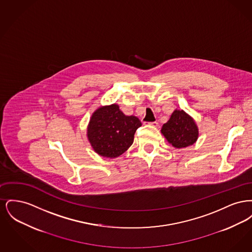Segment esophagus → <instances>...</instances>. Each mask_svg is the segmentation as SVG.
<instances>
[{"label": "esophagus", "mask_w": 252, "mask_h": 252, "mask_svg": "<svg viewBox=\"0 0 252 252\" xmlns=\"http://www.w3.org/2000/svg\"><path fill=\"white\" fill-rule=\"evenodd\" d=\"M144 124H147V125H149V126H155L157 127L158 126V124L157 123V122H151V123H144Z\"/></svg>", "instance_id": "esophagus-1"}]
</instances>
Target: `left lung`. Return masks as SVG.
Instances as JSON below:
<instances>
[{"mask_svg": "<svg viewBox=\"0 0 252 252\" xmlns=\"http://www.w3.org/2000/svg\"><path fill=\"white\" fill-rule=\"evenodd\" d=\"M160 132L169 144L179 149L196 143L199 135L195 121L183 109H175Z\"/></svg>", "mask_w": 252, "mask_h": 252, "instance_id": "8db88e82", "label": "left lung"}]
</instances>
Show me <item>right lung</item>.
<instances>
[{
	"label": "right lung",
	"mask_w": 252,
	"mask_h": 252,
	"mask_svg": "<svg viewBox=\"0 0 252 252\" xmlns=\"http://www.w3.org/2000/svg\"><path fill=\"white\" fill-rule=\"evenodd\" d=\"M141 126L139 118L124 114L117 104L101 106L92 114L87 137L99 156L113 158L131 146L134 134Z\"/></svg>",
	"instance_id": "add662e5"
}]
</instances>
